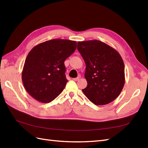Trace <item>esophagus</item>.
Wrapping results in <instances>:
<instances>
[{
    "mask_svg": "<svg viewBox=\"0 0 148 148\" xmlns=\"http://www.w3.org/2000/svg\"><path fill=\"white\" fill-rule=\"evenodd\" d=\"M79 79V77H76V78H73V80L75 81H77Z\"/></svg>",
    "mask_w": 148,
    "mask_h": 148,
    "instance_id": "1",
    "label": "esophagus"
}]
</instances>
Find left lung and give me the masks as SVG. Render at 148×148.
<instances>
[{"instance_id":"obj_1","label":"left lung","mask_w":148,"mask_h":148,"mask_svg":"<svg viewBox=\"0 0 148 148\" xmlns=\"http://www.w3.org/2000/svg\"><path fill=\"white\" fill-rule=\"evenodd\" d=\"M86 64L87 86L82 90L94 104L103 106L114 100L124 86L125 65L115 49L99 40L77 42Z\"/></svg>"}]
</instances>
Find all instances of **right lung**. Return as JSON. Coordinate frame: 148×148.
<instances>
[{"label": "right lung", "instance_id": "add662e5", "mask_svg": "<svg viewBox=\"0 0 148 148\" xmlns=\"http://www.w3.org/2000/svg\"><path fill=\"white\" fill-rule=\"evenodd\" d=\"M76 47L74 40L56 39L30 50L21 74L25 88L30 96L40 102L49 103L62 92L68 81L64 62Z\"/></svg>", "mask_w": 148, "mask_h": 148}]
</instances>
